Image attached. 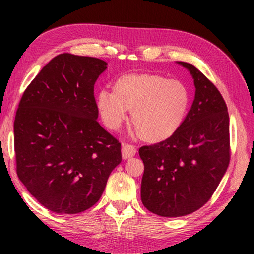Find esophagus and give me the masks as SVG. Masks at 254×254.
Instances as JSON below:
<instances>
[{"mask_svg":"<svg viewBox=\"0 0 254 254\" xmlns=\"http://www.w3.org/2000/svg\"><path fill=\"white\" fill-rule=\"evenodd\" d=\"M121 152H123V158L128 159L136 154V148H135V145L125 143L123 144V148H121Z\"/></svg>","mask_w":254,"mask_h":254,"instance_id":"esophagus-1","label":"esophagus"}]
</instances>
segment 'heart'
Segmentation results:
<instances>
[{"mask_svg":"<svg viewBox=\"0 0 254 254\" xmlns=\"http://www.w3.org/2000/svg\"><path fill=\"white\" fill-rule=\"evenodd\" d=\"M190 91L180 79L158 74L121 76L113 92L100 90L97 107L110 129H118L131 111V121L142 140L158 143L172 137L185 121Z\"/></svg>","mask_w":254,"mask_h":254,"instance_id":"1","label":"heart"}]
</instances>
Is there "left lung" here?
Returning a JSON list of instances; mask_svg holds the SVG:
<instances>
[{
    "label": "left lung",
    "mask_w": 254,
    "mask_h": 254,
    "mask_svg": "<svg viewBox=\"0 0 254 254\" xmlns=\"http://www.w3.org/2000/svg\"><path fill=\"white\" fill-rule=\"evenodd\" d=\"M192 75L195 96L172 137L138 150L144 172L141 200L151 213L179 217L210 199L230 161L229 114L216 86L194 65L177 61Z\"/></svg>",
    "instance_id": "8db88e82"
}]
</instances>
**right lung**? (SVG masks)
I'll return each mask as SVG.
<instances>
[{
    "instance_id": "obj_1",
    "label": "right lung",
    "mask_w": 254,
    "mask_h": 254,
    "mask_svg": "<svg viewBox=\"0 0 254 254\" xmlns=\"http://www.w3.org/2000/svg\"><path fill=\"white\" fill-rule=\"evenodd\" d=\"M107 64L64 53L41 69L17 110V175L57 214H77L100 199L121 162V144L98 121L93 86Z\"/></svg>"
}]
</instances>
